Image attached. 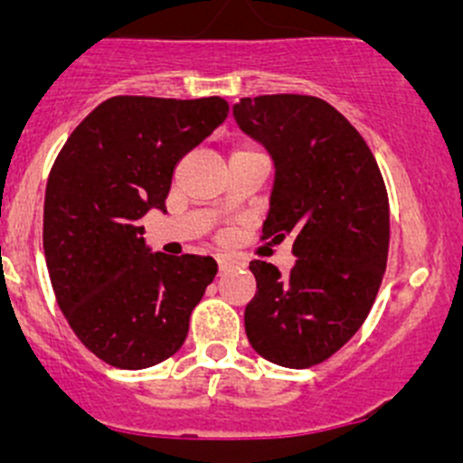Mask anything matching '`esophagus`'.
<instances>
[{"label": "esophagus", "instance_id": "esophagus-1", "mask_svg": "<svg viewBox=\"0 0 463 463\" xmlns=\"http://www.w3.org/2000/svg\"><path fill=\"white\" fill-rule=\"evenodd\" d=\"M217 266H219V273H226L228 269H232V266H235V261L228 260V258H219Z\"/></svg>", "mask_w": 463, "mask_h": 463}]
</instances>
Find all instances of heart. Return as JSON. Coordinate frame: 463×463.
<instances>
[{
	"mask_svg": "<svg viewBox=\"0 0 463 463\" xmlns=\"http://www.w3.org/2000/svg\"><path fill=\"white\" fill-rule=\"evenodd\" d=\"M244 154H264V152H261L258 145L253 143H241L232 149V156H244Z\"/></svg>",
	"mask_w": 463,
	"mask_h": 463,
	"instance_id": "b5f03b06",
	"label": "heart"
}]
</instances>
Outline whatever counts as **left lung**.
<instances>
[{
	"instance_id": "left-lung-1",
	"label": "left lung",
	"mask_w": 463,
	"mask_h": 463,
	"mask_svg": "<svg viewBox=\"0 0 463 463\" xmlns=\"http://www.w3.org/2000/svg\"><path fill=\"white\" fill-rule=\"evenodd\" d=\"M232 114L275 161L261 240L291 237L296 255L288 275L250 261L258 291L244 311L246 335L275 365L314 367L361 329L381 288L390 249L385 181L365 138L320 98H241Z\"/></svg>"
}]
</instances>
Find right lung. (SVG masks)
Returning a JSON list of instances; mask_svg holds the SVG:
<instances>
[{
    "label": "right lung",
    "mask_w": 463,
    "mask_h": 463,
    "mask_svg": "<svg viewBox=\"0 0 463 463\" xmlns=\"http://www.w3.org/2000/svg\"><path fill=\"white\" fill-rule=\"evenodd\" d=\"M219 96H114L60 149L44 194V258L73 334L120 370L176 354L217 275L203 255L149 253L138 219L165 210L175 165L226 120Z\"/></svg>",
    "instance_id": "obj_1"
}]
</instances>
